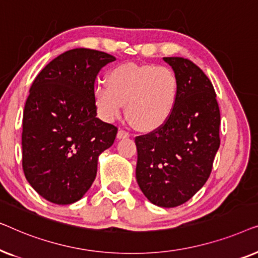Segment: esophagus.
<instances>
[{
    "mask_svg": "<svg viewBox=\"0 0 258 258\" xmlns=\"http://www.w3.org/2000/svg\"><path fill=\"white\" fill-rule=\"evenodd\" d=\"M130 136V134L128 132H125V130L123 129H119L118 133H117V139L118 140H122V139H128Z\"/></svg>",
    "mask_w": 258,
    "mask_h": 258,
    "instance_id": "34e87169",
    "label": "esophagus"
}]
</instances>
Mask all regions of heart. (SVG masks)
Masks as SVG:
<instances>
[{"label":"heart","mask_w":258,"mask_h":258,"mask_svg":"<svg viewBox=\"0 0 258 258\" xmlns=\"http://www.w3.org/2000/svg\"><path fill=\"white\" fill-rule=\"evenodd\" d=\"M178 95V77L169 67L123 63L108 73L107 86L95 87L94 101L104 121L118 118L125 104L130 122L149 132L170 119Z\"/></svg>","instance_id":"b5f03b06"}]
</instances>
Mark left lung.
<instances>
[{
  "label": "left lung",
  "mask_w": 258,
  "mask_h": 258,
  "mask_svg": "<svg viewBox=\"0 0 258 258\" xmlns=\"http://www.w3.org/2000/svg\"><path fill=\"white\" fill-rule=\"evenodd\" d=\"M163 59L178 77V101L163 126L135 137L136 179L151 203L174 208L191 199L209 178L220 148L221 115L202 69L188 58Z\"/></svg>",
  "instance_id": "left-lung-1"
}]
</instances>
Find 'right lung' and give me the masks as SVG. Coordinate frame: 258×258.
Masks as SVG:
<instances>
[{
	"mask_svg": "<svg viewBox=\"0 0 258 258\" xmlns=\"http://www.w3.org/2000/svg\"><path fill=\"white\" fill-rule=\"evenodd\" d=\"M107 52L76 48L49 62L34 80L22 121V168L49 202L72 204L93 184L101 153L117 128L96 117L95 80L115 61Z\"/></svg>",
	"mask_w": 258,
	"mask_h": 258,
	"instance_id": "add662e5",
	"label": "right lung"
}]
</instances>
